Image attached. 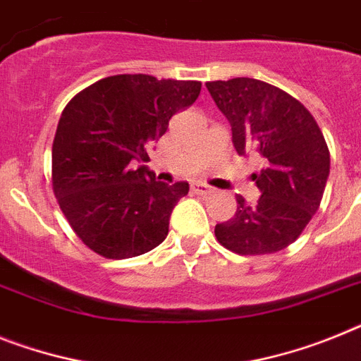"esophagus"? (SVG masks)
Wrapping results in <instances>:
<instances>
[{"mask_svg":"<svg viewBox=\"0 0 361 361\" xmlns=\"http://www.w3.org/2000/svg\"><path fill=\"white\" fill-rule=\"evenodd\" d=\"M190 189H192V192L195 195H211L213 192V187L205 185V183H202V181H195L192 185H190Z\"/></svg>","mask_w":361,"mask_h":361,"instance_id":"34e87169","label":"esophagus"}]
</instances>
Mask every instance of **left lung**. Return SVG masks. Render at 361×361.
<instances>
[{"label":"left lung","mask_w":361,"mask_h":361,"mask_svg":"<svg viewBox=\"0 0 361 361\" xmlns=\"http://www.w3.org/2000/svg\"><path fill=\"white\" fill-rule=\"evenodd\" d=\"M231 124L240 156L259 154L253 174L260 198L237 196V213L216 224L218 242L238 255H266L290 246L310 222L325 192L330 154L316 119L292 95L257 78L205 84Z\"/></svg>","instance_id":"obj_1"}]
</instances>
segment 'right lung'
Here are the masks:
<instances>
[{
	"mask_svg": "<svg viewBox=\"0 0 361 361\" xmlns=\"http://www.w3.org/2000/svg\"><path fill=\"white\" fill-rule=\"evenodd\" d=\"M196 80L115 75L75 95L53 141V190L77 237L106 259L159 246L187 181L156 180L148 150L198 99Z\"/></svg>",
	"mask_w": 361,
	"mask_h": 361,
	"instance_id": "right-lung-1",
	"label": "right lung"
}]
</instances>
